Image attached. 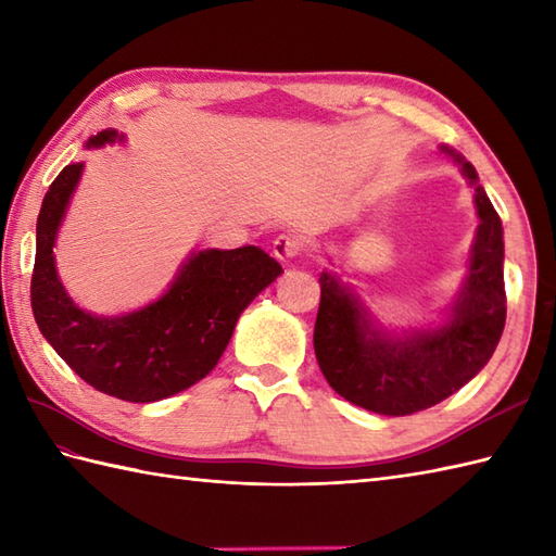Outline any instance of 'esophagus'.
Here are the masks:
<instances>
[{"label": "esophagus", "mask_w": 556, "mask_h": 556, "mask_svg": "<svg viewBox=\"0 0 556 556\" xmlns=\"http://www.w3.org/2000/svg\"><path fill=\"white\" fill-rule=\"evenodd\" d=\"M302 252V240L298 236H278L274 240V254L280 262H288V258L300 256Z\"/></svg>", "instance_id": "esophagus-1"}]
</instances>
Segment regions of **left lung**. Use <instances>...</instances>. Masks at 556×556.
<instances>
[{"instance_id":"left-lung-1","label":"left lung","mask_w":556,"mask_h":556,"mask_svg":"<svg viewBox=\"0 0 556 556\" xmlns=\"http://www.w3.org/2000/svg\"><path fill=\"white\" fill-rule=\"evenodd\" d=\"M473 188L476 238L466 278L442 324L390 330L338 274H320L314 352L340 397L382 416H406L440 404L483 368L507 320L504 230L471 162L440 147Z\"/></svg>"}]
</instances>
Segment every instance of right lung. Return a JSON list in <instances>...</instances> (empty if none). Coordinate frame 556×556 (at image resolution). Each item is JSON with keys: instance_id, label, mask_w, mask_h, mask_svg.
I'll use <instances>...</instances> for the list:
<instances>
[{"instance_id": "obj_1", "label": "right lung", "mask_w": 556, "mask_h": 556, "mask_svg": "<svg viewBox=\"0 0 556 556\" xmlns=\"http://www.w3.org/2000/svg\"><path fill=\"white\" fill-rule=\"evenodd\" d=\"M114 128L88 150L123 142ZM85 164H68L49 185L37 216L30 282L35 324L54 352L94 390L126 402H159L208 376L226 352L240 314L282 266L262 247L200 250L180 264L162 298L118 316L80 309L56 274L54 244Z\"/></svg>"}]
</instances>
